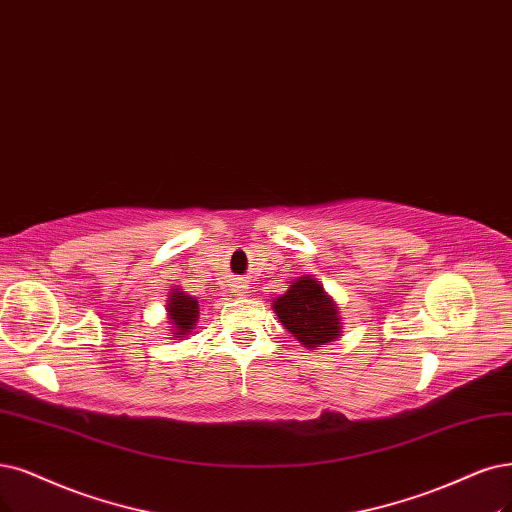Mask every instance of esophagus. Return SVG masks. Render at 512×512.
<instances>
[{"instance_id":"esophagus-1","label":"esophagus","mask_w":512,"mask_h":512,"mask_svg":"<svg viewBox=\"0 0 512 512\" xmlns=\"http://www.w3.org/2000/svg\"><path fill=\"white\" fill-rule=\"evenodd\" d=\"M246 289H249V285H244V282H238V285L234 287V293H238V295H244V293H246Z\"/></svg>"}]
</instances>
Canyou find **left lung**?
I'll return each instance as SVG.
<instances>
[{
    "label": "left lung",
    "instance_id": "8db88e82",
    "mask_svg": "<svg viewBox=\"0 0 512 512\" xmlns=\"http://www.w3.org/2000/svg\"><path fill=\"white\" fill-rule=\"evenodd\" d=\"M274 310L280 323L306 348L333 342L342 329L331 297L310 276L295 280L289 291L274 301Z\"/></svg>",
    "mask_w": 512,
    "mask_h": 512
}]
</instances>
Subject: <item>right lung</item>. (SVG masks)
I'll return each instance as SVG.
<instances>
[{"instance_id":"1","label":"right lung","mask_w":512,"mask_h":512,"mask_svg":"<svg viewBox=\"0 0 512 512\" xmlns=\"http://www.w3.org/2000/svg\"><path fill=\"white\" fill-rule=\"evenodd\" d=\"M168 314H170V320H173V325H175V331H177L175 335L183 337V335L192 331V327L196 325L198 301L194 297L185 295L183 291H175L173 295H170Z\"/></svg>"}]
</instances>
